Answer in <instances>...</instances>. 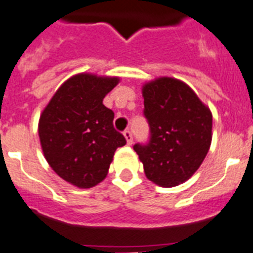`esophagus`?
Returning <instances> with one entry per match:
<instances>
[{"label":"esophagus","instance_id":"1","mask_svg":"<svg viewBox=\"0 0 253 253\" xmlns=\"http://www.w3.org/2000/svg\"><path fill=\"white\" fill-rule=\"evenodd\" d=\"M123 136H125V139H126L127 141V145H131L132 144V133H131L130 130H126L125 132H123Z\"/></svg>","mask_w":253,"mask_h":253}]
</instances>
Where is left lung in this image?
<instances>
[{
	"mask_svg": "<svg viewBox=\"0 0 253 253\" xmlns=\"http://www.w3.org/2000/svg\"><path fill=\"white\" fill-rule=\"evenodd\" d=\"M144 116L150 141L133 150L148 180L172 188L185 182L202 165L212 141V113L180 80L159 77L143 84Z\"/></svg>",
	"mask_w": 253,
	"mask_h": 253,
	"instance_id": "left-lung-1",
	"label": "left lung"
}]
</instances>
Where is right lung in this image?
<instances>
[{
  "mask_svg": "<svg viewBox=\"0 0 253 253\" xmlns=\"http://www.w3.org/2000/svg\"><path fill=\"white\" fill-rule=\"evenodd\" d=\"M120 77L78 73L68 78L42 110L38 136L55 172L88 189L108 175L117 148L126 144L113 127L114 113L103 104Z\"/></svg>",
  "mask_w": 253,
  "mask_h": 253,
  "instance_id": "add662e5",
  "label": "right lung"
}]
</instances>
